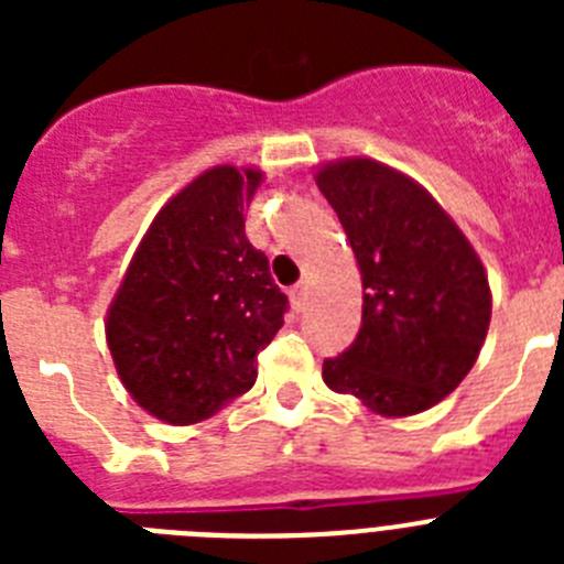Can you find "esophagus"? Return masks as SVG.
<instances>
[{
	"mask_svg": "<svg viewBox=\"0 0 564 564\" xmlns=\"http://www.w3.org/2000/svg\"><path fill=\"white\" fill-rule=\"evenodd\" d=\"M291 302H293V307H296V311H302V307H305V302H307V285H305V282H299V285L291 288Z\"/></svg>",
	"mask_w": 564,
	"mask_h": 564,
	"instance_id": "esophagus-1",
	"label": "esophagus"
}]
</instances>
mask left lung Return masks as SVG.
Listing matches in <instances>:
<instances>
[{"instance_id":"8db88e82","label":"left lung","mask_w":564,"mask_h":564,"mask_svg":"<svg viewBox=\"0 0 564 564\" xmlns=\"http://www.w3.org/2000/svg\"><path fill=\"white\" fill-rule=\"evenodd\" d=\"M316 186L341 220L361 271L356 341L325 358L333 392L387 417L417 415L475 367L491 322V291L475 248L412 177L347 158Z\"/></svg>"}]
</instances>
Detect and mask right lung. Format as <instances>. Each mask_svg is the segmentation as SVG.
Wrapping results in <instances>:
<instances>
[{"label": "right lung", "instance_id": "obj_1", "mask_svg": "<svg viewBox=\"0 0 564 564\" xmlns=\"http://www.w3.org/2000/svg\"><path fill=\"white\" fill-rule=\"evenodd\" d=\"M257 169L214 166L161 208L107 313L129 395L174 426L206 421L257 381V352L285 325L288 296L246 237Z\"/></svg>", "mask_w": 564, "mask_h": 564}]
</instances>
